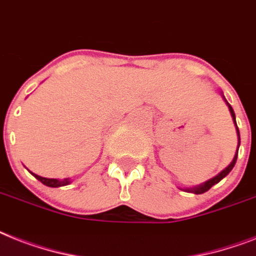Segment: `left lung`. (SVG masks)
<instances>
[{
  "label": "left lung",
  "mask_w": 256,
  "mask_h": 256,
  "mask_svg": "<svg viewBox=\"0 0 256 256\" xmlns=\"http://www.w3.org/2000/svg\"><path fill=\"white\" fill-rule=\"evenodd\" d=\"M222 94V98L225 100L226 105H228V108H229V112L230 114H232V122H234V124H236V135H238V147H236V155H234V158H232V163L228 166V167L225 168V170H222L220 174H218L217 176H214V178H209L208 182H202V184H198V186H189V188H180L182 190H184V192H189V193H194V194H201V193H205L208 192L209 189L212 188L213 186H216L217 182H220L224 178H226V176L229 175L230 171H232V168H234V166H236V158H238V150H240V128H238V126H236V113H234V110H232V105H230L228 101H226L225 96H224V93H221Z\"/></svg>",
  "instance_id": "8db88e82"
}]
</instances>
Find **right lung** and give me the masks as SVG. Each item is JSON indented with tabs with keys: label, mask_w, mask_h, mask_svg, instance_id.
<instances>
[{
	"label": "right lung",
	"mask_w": 256,
	"mask_h": 256,
	"mask_svg": "<svg viewBox=\"0 0 256 256\" xmlns=\"http://www.w3.org/2000/svg\"><path fill=\"white\" fill-rule=\"evenodd\" d=\"M30 174L32 176H34L35 178H38V180L42 182V184H44V186H51V188H58V186H68V184H70V182H72V180H70V178H63V180H59V178H42V176L36 175V174H32V172H31V171H30Z\"/></svg>",
	"instance_id": "right-lung-1"
}]
</instances>
